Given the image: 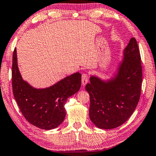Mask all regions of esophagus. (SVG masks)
<instances>
[{"label":"esophagus","mask_w":156,"mask_h":156,"mask_svg":"<svg viewBox=\"0 0 156 156\" xmlns=\"http://www.w3.org/2000/svg\"><path fill=\"white\" fill-rule=\"evenodd\" d=\"M88 82V76L87 74H83L82 76V84L83 87L87 84Z\"/></svg>","instance_id":"1"}]
</instances>
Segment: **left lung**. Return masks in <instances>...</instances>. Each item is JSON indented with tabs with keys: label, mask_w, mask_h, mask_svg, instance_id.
I'll list each match as a JSON object with an SVG mask.
<instances>
[{
	"label": "left lung",
	"mask_w": 156,
	"mask_h": 156,
	"mask_svg": "<svg viewBox=\"0 0 156 156\" xmlns=\"http://www.w3.org/2000/svg\"><path fill=\"white\" fill-rule=\"evenodd\" d=\"M143 69L137 40L132 37L123 51L122 61L111 78L90 77V120L95 126L111 129L122 125L135 110L141 93Z\"/></svg>",
	"instance_id": "1"
}]
</instances>
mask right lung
<instances>
[{
    "label": "right lung",
    "mask_w": 156,
    "mask_h": 156,
    "mask_svg": "<svg viewBox=\"0 0 156 156\" xmlns=\"http://www.w3.org/2000/svg\"><path fill=\"white\" fill-rule=\"evenodd\" d=\"M82 74L76 72L45 88H35L22 79L17 63L16 49L13 53V93L21 112L30 124L42 129L58 127L64 120V105L81 87Z\"/></svg>",
    "instance_id": "right-lung-1"
}]
</instances>
